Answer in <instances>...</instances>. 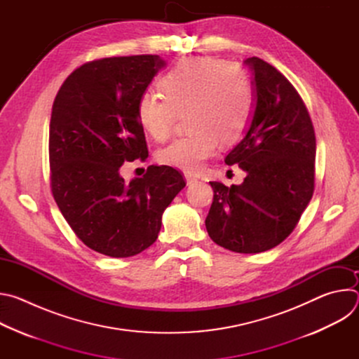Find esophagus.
Instances as JSON below:
<instances>
[{"mask_svg":"<svg viewBox=\"0 0 359 359\" xmlns=\"http://www.w3.org/2000/svg\"><path fill=\"white\" fill-rule=\"evenodd\" d=\"M184 179H186V182H187L189 184H191V183H196V182L198 180V177H197L196 175H193V173H189V172H186V173H184Z\"/></svg>","mask_w":359,"mask_h":359,"instance_id":"1","label":"esophagus"}]
</instances>
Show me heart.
<instances>
[{
	"instance_id": "1",
	"label": "heart",
	"mask_w": 359,
	"mask_h": 359,
	"mask_svg": "<svg viewBox=\"0 0 359 359\" xmlns=\"http://www.w3.org/2000/svg\"><path fill=\"white\" fill-rule=\"evenodd\" d=\"M161 93L146 90L136 102L143 130L156 142L168 140L180 116L190 129L159 153L163 165L198 170L215 155L219 140L234 143L247 132L257 104L250 72L238 64L201 57L177 62L159 81Z\"/></svg>"
}]
</instances>
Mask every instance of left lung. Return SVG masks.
<instances>
[{"label": "left lung", "instance_id": "8db88e82", "mask_svg": "<svg viewBox=\"0 0 359 359\" xmlns=\"http://www.w3.org/2000/svg\"><path fill=\"white\" fill-rule=\"evenodd\" d=\"M257 104L245 137L229 153L247 176L240 186L210 182L206 217L210 238L236 252H262L284 241L298 224L316 187V132L292 83L252 57Z\"/></svg>", "mask_w": 359, "mask_h": 359}]
</instances>
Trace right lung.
I'll use <instances>...</instances> for the list:
<instances>
[{
	"label": "right lung",
	"instance_id": "obj_1",
	"mask_svg": "<svg viewBox=\"0 0 359 359\" xmlns=\"http://www.w3.org/2000/svg\"><path fill=\"white\" fill-rule=\"evenodd\" d=\"M165 65L159 55L111 57L76 68L49 122V180L58 208L93 251L130 257L156 241L162 215L186 186L172 166H149L126 183L123 162L146 161L137 97Z\"/></svg>",
	"mask_w": 359,
	"mask_h": 359
}]
</instances>
